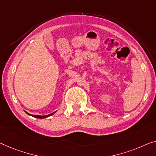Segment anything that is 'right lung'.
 Wrapping results in <instances>:
<instances>
[{"label":"right lung","mask_w":156,"mask_h":156,"mask_svg":"<svg viewBox=\"0 0 156 156\" xmlns=\"http://www.w3.org/2000/svg\"><path fill=\"white\" fill-rule=\"evenodd\" d=\"M56 112V111H55ZM55 112H54V113H50V114H49V115H31V114H29V113H28L27 112H26L27 114H29V115H31V116H33V117H34V118H40V119H42V118H48V117H49V116H50V115H53L54 114V113H55Z\"/></svg>","instance_id":"1"}]
</instances>
